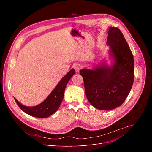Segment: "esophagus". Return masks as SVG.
I'll use <instances>...</instances> for the list:
<instances>
[{"mask_svg": "<svg viewBox=\"0 0 152 152\" xmlns=\"http://www.w3.org/2000/svg\"><path fill=\"white\" fill-rule=\"evenodd\" d=\"M82 67V66H81V65H80V64H75V71H76L77 73L79 72V71H80V70H81Z\"/></svg>", "mask_w": 152, "mask_h": 152, "instance_id": "34e87169", "label": "esophagus"}]
</instances>
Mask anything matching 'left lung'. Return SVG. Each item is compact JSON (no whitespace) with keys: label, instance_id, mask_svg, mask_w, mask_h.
<instances>
[{"label":"left lung","instance_id":"8db88e82","mask_svg":"<svg viewBox=\"0 0 152 152\" xmlns=\"http://www.w3.org/2000/svg\"><path fill=\"white\" fill-rule=\"evenodd\" d=\"M106 44L111 66L102 61L92 69H82L80 74L90 103L98 110L109 111L124 102L132 87L135 72L132 53L118 28H109Z\"/></svg>","mask_w":152,"mask_h":152}]
</instances>
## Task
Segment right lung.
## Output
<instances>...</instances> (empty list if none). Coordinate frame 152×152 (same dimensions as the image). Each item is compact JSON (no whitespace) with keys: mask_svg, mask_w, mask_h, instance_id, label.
Wrapping results in <instances>:
<instances>
[{"mask_svg":"<svg viewBox=\"0 0 152 152\" xmlns=\"http://www.w3.org/2000/svg\"><path fill=\"white\" fill-rule=\"evenodd\" d=\"M75 72L73 69L69 71L61 79L48 97L38 105L27 106L20 103L14 98L15 101L21 110L31 116L37 118L48 117L58 110L64 97L65 88Z\"/></svg>","mask_w":152,"mask_h":152,"instance_id":"add662e5","label":"right lung"}]
</instances>
